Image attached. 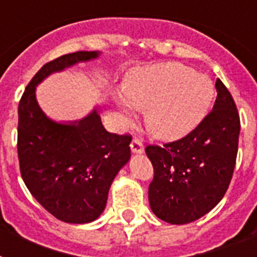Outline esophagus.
I'll return each mask as SVG.
<instances>
[{
    "label": "esophagus",
    "instance_id": "esophagus-1",
    "mask_svg": "<svg viewBox=\"0 0 257 257\" xmlns=\"http://www.w3.org/2000/svg\"><path fill=\"white\" fill-rule=\"evenodd\" d=\"M131 149H132L133 153H143L144 152L143 141H141L139 137H133L132 143H131Z\"/></svg>",
    "mask_w": 257,
    "mask_h": 257
}]
</instances>
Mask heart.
Wrapping results in <instances>:
<instances>
[{"mask_svg": "<svg viewBox=\"0 0 257 257\" xmlns=\"http://www.w3.org/2000/svg\"><path fill=\"white\" fill-rule=\"evenodd\" d=\"M212 97L211 80L178 63L135 71L124 87L126 103L147 109L150 132L169 141L189 135L207 114Z\"/></svg>", "mask_w": 257, "mask_h": 257, "instance_id": "obj_1", "label": "heart"}]
</instances>
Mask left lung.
Segmentation results:
<instances>
[{"instance_id":"8db88e82","label":"left lung","mask_w":257,"mask_h":257,"mask_svg":"<svg viewBox=\"0 0 257 257\" xmlns=\"http://www.w3.org/2000/svg\"><path fill=\"white\" fill-rule=\"evenodd\" d=\"M215 87V104L197 128L164 147L149 144L145 148L154 169L150 208L172 224H186L211 211L232 179L240 117L220 79Z\"/></svg>"}]
</instances>
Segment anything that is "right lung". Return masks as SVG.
Masks as SVG:
<instances>
[{
  "label": "right lung",
  "mask_w": 257,
  "mask_h": 257,
  "mask_svg": "<svg viewBox=\"0 0 257 257\" xmlns=\"http://www.w3.org/2000/svg\"><path fill=\"white\" fill-rule=\"evenodd\" d=\"M95 51H76L47 62L27 84L18 104V161L31 195L62 222L89 223L107 204L110 183L131 157V135L109 133L93 110L78 124H56L35 99V85L54 71Z\"/></svg>",
  "instance_id": "right-lung-1"
}]
</instances>
